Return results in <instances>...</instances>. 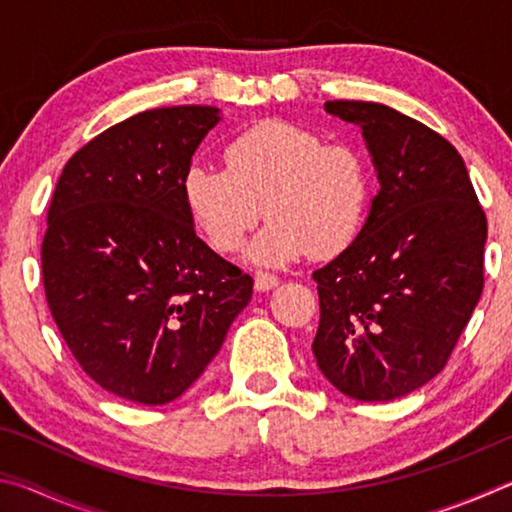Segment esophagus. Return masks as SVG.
Instances as JSON below:
<instances>
[{"instance_id":"34e87169","label":"esophagus","mask_w":512,"mask_h":512,"mask_svg":"<svg viewBox=\"0 0 512 512\" xmlns=\"http://www.w3.org/2000/svg\"><path fill=\"white\" fill-rule=\"evenodd\" d=\"M277 284H280V277H277V275L264 273V271L255 273V289L257 291H271V289L277 287Z\"/></svg>"}]
</instances>
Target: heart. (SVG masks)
Masks as SVG:
<instances>
[{
  "label": "heart",
  "instance_id": "obj_1",
  "mask_svg": "<svg viewBox=\"0 0 512 512\" xmlns=\"http://www.w3.org/2000/svg\"><path fill=\"white\" fill-rule=\"evenodd\" d=\"M223 160L225 169L194 164L183 178L189 216L216 253H235L264 214L271 221L248 248L257 264L334 257L357 239L370 178L352 146L268 119L232 137Z\"/></svg>",
  "mask_w": 512,
  "mask_h": 512
}]
</instances>
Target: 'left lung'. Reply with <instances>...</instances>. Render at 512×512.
<instances>
[{
  "label": "left lung",
  "instance_id": "obj_1",
  "mask_svg": "<svg viewBox=\"0 0 512 512\" xmlns=\"http://www.w3.org/2000/svg\"><path fill=\"white\" fill-rule=\"evenodd\" d=\"M325 110L361 128L379 192L357 239L314 271L311 350L343 395L388 402L436 377L470 323L488 221L443 135L372 101H327Z\"/></svg>",
  "mask_w": 512,
  "mask_h": 512
}]
</instances>
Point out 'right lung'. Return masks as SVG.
<instances>
[{
	"mask_svg": "<svg viewBox=\"0 0 512 512\" xmlns=\"http://www.w3.org/2000/svg\"><path fill=\"white\" fill-rule=\"evenodd\" d=\"M219 108L133 115L67 160L47 214L42 282L79 366L108 393L173 402L203 375L253 277L196 237L183 178Z\"/></svg>",
	"mask_w": 512,
	"mask_h": 512,
	"instance_id": "1",
	"label": "right lung"
}]
</instances>
